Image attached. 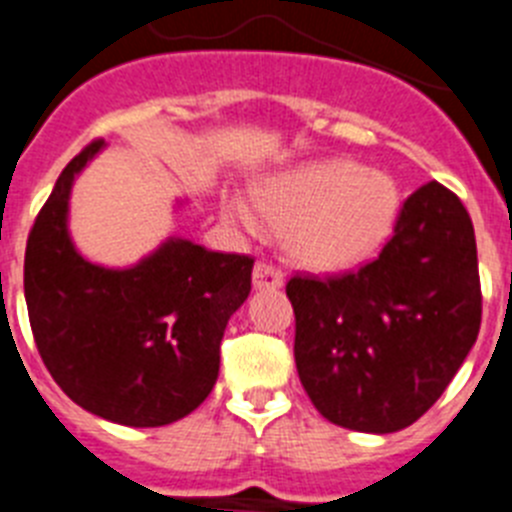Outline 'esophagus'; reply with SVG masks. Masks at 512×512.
<instances>
[{
	"mask_svg": "<svg viewBox=\"0 0 512 512\" xmlns=\"http://www.w3.org/2000/svg\"><path fill=\"white\" fill-rule=\"evenodd\" d=\"M285 282V274L282 269L272 264V261H256L253 266V287L256 290H277Z\"/></svg>",
	"mask_w": 512,
	"mask_h": 512,
	"instance_id": "1",
	"label": "esophagus"
}]
</instances>
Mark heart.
<instances>
[{
    "label": "heart",
    "mask_w": 512,
    "mask_h": 512,
    "mask_svg": "<svg viewBox=\"0 0 512 512\" xmlns=\"http://www.w3.org/2000/svg\"><path fill=\"white\" fill-rule=\"evenodd\" d=\"M261 212L285 225L287 251L310 269H344L368 259L391 233L399 212L396 183L352 160H323L266 181L256 194ZM243 227L256 225L243 202L225 204Z\"/></svg>",
    "instance_id": "1"
}]
</instances>
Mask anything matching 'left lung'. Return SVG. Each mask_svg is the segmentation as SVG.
I'll use <instances>...</instances> for the list:
<instances>
[{"label": "left lung", "instance_id": "obj_1", "mask_svg": "<svg viewBox=\"0 0 512 512\" xmlns=\"http://www.w3.org/2000/svg\"><path fill=\"white\" fill-rule=\"evenodd\" d=\"M295 365L313 406L339 427L417 422L464 365L482 326L474 225L430 181L406 196L378 259L357 272L295 274Z\"/></svg>", "mask_w": 512, "mask_h": 512}]
</instances>
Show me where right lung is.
Returning a JSON list of instances; mask_svg holds the SVG:
<instances>
[{"instance_id": "1", "label": "right lung", "mask_w": 512, "mask_h": 512, "mask_svg": "<svg viewBox=\"0 0 512 512\" xmlns=\"http://www.w3.org/2000/svg\"><path fill=\"white\" fill-rule=\"evenodd\" d=\"M100 144L69 160L30 227V329L74 404L126 427L170 425L212 391L225 326L251 292L253 259L191 240H168L124 272L82 259L67 235V199Z\"/></svg>"}]
</instances>
